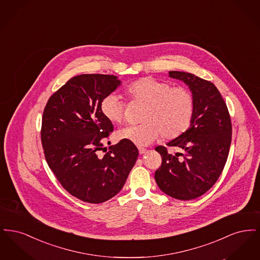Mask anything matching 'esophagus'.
Returning a JSON list of instances; mask_svg holds the SVG:
<instances>
[{
    "label": "esophagus",
    "mask_w": 260,
    "mask_h": 260,
    "mask_svg": "<svg viewBox=\"0 0 260 260\" xmlns=\"http://www.w3.org/2000/svg\"><path fill=\"white\" fill-rule=\"evenodd\" d=\"M138 151H139V154H144L146 152V149L143 148V147H138Z\"/></svg>",
    "instance_id": "esophagus-1"
}]
</instances>
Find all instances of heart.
<instances>
[{
  "label": "heart",
  "instance_id": "heart-1",
  "mask_svg": "<svg viewBox=\"0 0 260 260\" xmlns=\"http://www.w3.org/2000/svg\"><path fill=\"white\" fill-rule=\"evenodd\" d=\"M129 99L145 103L139 124H127L120 128L116 136L138 146H146L161 136L173 139L184 134L190 126L195 102L192 92L183 87H172L169 83L145 77L125 87ZM124 102L115 93L102 99V115L113 124L124 119Z\"/></svg>",
  "mask_w": 260,
  "mask_h": 260
}]
</instances>
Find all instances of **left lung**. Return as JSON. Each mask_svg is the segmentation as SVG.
<instances>
[{"instance_id":"left-lung-1","label":"left lung","mask_w":260,"mask_h":260,"mask_svg":"<svg viewBox=\"0 0 260 260\" xmlns=\"http://www.w3.org/2000/svg\"><path fill=\"white\" fill-rule=\"evenodd\" d=\"M169 76L188 86L195 109L185 133L167 143L182 153L173 155L164 146L155 148L162 160L155 180L165 194L188 201L205 194L220 176L231 144L232 124L222 96L211 82L181 71H170Z\"/></svg>"}]
</instances>
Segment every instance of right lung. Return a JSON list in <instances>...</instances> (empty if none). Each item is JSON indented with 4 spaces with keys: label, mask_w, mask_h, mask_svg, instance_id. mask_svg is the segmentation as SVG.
I'll return each mask as SVG.
<instances>
[{
    "label": "right lung",
    "mask_w": 260,
    "mask_h": 260,
    "mask_svg": "<svg viewBox=\"0 0 260 260\" xmlns=\"http://www.w3.org/2000/svg\"><path fill=\"white\" fill-rule=\"evenodd\" d=\"M121 84L113 75L76 76L44 110L41 138L47 162L62 187L83 202L100 204L117 195L138 157L136 145L125 140L99 153L113 132L100 104Z\"/></svg>",
    "instance_id": "1"
}]
</instances>
